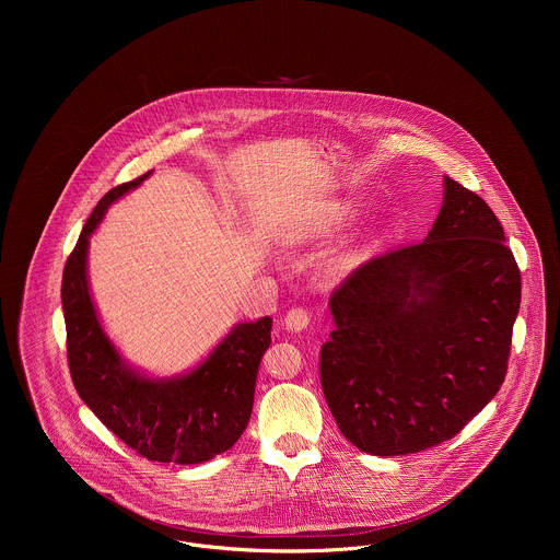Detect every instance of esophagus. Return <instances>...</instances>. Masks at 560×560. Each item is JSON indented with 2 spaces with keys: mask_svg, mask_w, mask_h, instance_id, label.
Segmentation results:
<instances>
[{
  "mask_svg": "<svg viewBox=\"0 0 560 560\" xmlns=\"http://www.w3.org/2000/svg\"><path fill=\"white\" fill-rule=\"evenodd\" d=\"M284 323H287V327L289 329H293V331H302V329H306L308 325H311V313L306 311V308H291L289 313H287V317H284Z\"/></svg>",
  "mask_w": 560,
  "mask_h": 560,
  "instance_id": "obj_1",
  "label": "esophagus"
}]
</instances>
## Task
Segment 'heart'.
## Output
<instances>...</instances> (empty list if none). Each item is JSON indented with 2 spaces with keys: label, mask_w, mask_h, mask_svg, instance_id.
Segmentation results:
<instances>
[{
  "label": "heart",
  "mask_w": 560,
  "mask_h": 560,
  "mask_svg": "<svg viewBox=\"0 0 560 560\" xmlns=\"http://www.w3.org/2000/svg\"><path fill=\"white\" fill-rule=\"evenodd\" d=\"M340 218H342V215H340Z\"/></svg>",
  "instance_id": "heart-1"
}]
</instances>
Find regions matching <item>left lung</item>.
Returning <instances> with one entry per match:
<instances>
[{
	"instance_id": "1",
	"label": "left lung",
	"mask_w": 560,
	"mask_h": 560,
	"mask_svg": "<svg viewBox=\"0 0 560 560\" xmlns=\"http://www.w3.org/2000/svg\"><path fill=\"white\" fill-rule=\"evenodd\" d=\"M427 240L351 271L331 293L320 386L340 433L395 457L455 438L500 390L522 276L479 194L444 178Z\"/></svg>"
}]
</instances>
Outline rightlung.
<instances>
[{
  "label": "right lung",
  "mask_w": 560,
  "mask_h": 560,
  "mask_svg": "<svg viewBox=\"0 0 560 560\" xmlns=\"http://www.w3.org/2000/svg\"><path fill=\"white\" fill-rule=\"evenodd\" d=\"M109 189L88 218L62 273L67 358L81 400L131 451L160 464H202L226 453L245 431L271 319L240 323L189 375L149 380L131 371L105 336L85 278L88 237L105 209L144 178Z\"/></svg>",
  "instance_id": "right-lung-1"
}]
</instances>
